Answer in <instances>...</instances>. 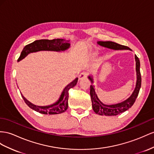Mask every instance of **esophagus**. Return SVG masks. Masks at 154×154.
Here are the masks:
<instances>
[{"label": "esophagus", "mask_w": 154, "mask_h": 154, "mask_svg": "<svg viewBox=\"0 0 154 154\" xmlns=\"http://www.w3.org/2000/svg\"><path fill=\"white\" fill-rule=\"evenodd\" d=\"M87 73L86 72H82V73H81L80 75H79V80H81V79H85V78H86V77H87Z\"/></svg>", "instance_id": "obj_1"}]
</instances>
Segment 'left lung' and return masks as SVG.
<instances>
[{"mask_svg": "<svg viewBox=\"0 0 154 154\" xmlns=\"http://www.w3.org/2000/svg\"><path fill=\"white\" fill-rule=\"evenodd\" d=\"M97 44L106 47V48L113 49L115 51L118 50H129L131 51L128 47L124 46L122 45L118 44L117 43L113 42H97ZM135 59L136 62V73H137V82L135 88L132 94L128 97L127 100H124V101L120 102L116 104L113 105H105L102 103L98 98L96 92L94 88V85H90V94L91 96L92 103V109L95 113L101 116H116L119 115V114L124 112L127 111L129 108L131 107V106L135 103L139 94V90L141 86V75L140 72V60L139 58L135 55ZM88 78L89 80L91 81V83H94V79L92 75H88Z\"/></svg>", "mask_w": 154, "mask_h": 154, "instance_id": "obj_1", "label": "left lung"}]
</instances>
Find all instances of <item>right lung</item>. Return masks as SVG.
I'll use <instances>...</instances> for the list:
<instances>
[{"label": "right lung", "instance_id": "obj_1", "mask_svg": "<svg viewBox=\"0 0 154 154\" xmlns=\"http://www.w3.org/2000/svg\"><path fill=\"white\" fill-rule=\"evenodd\" d=\"M69 40H66L64 39H54L52 40L49 39H39L34 42L26 45L23 48L20 57L17 61L19 62L25 58L27 55L32 53H36L41 51H56L60 52L68 49L70 47ZM78 78L77 77L72 82L67 85L63 90L60 97L55 103L47 106H37L30 103L27 100L22 94V97L24 100L26 104L34 111L38 112L43 115H58L65 112L68 108V91L70 88L74 87L77 85Z\"/></svg>", "mask_w": 154, "mask_h": 154}]
</instances>
